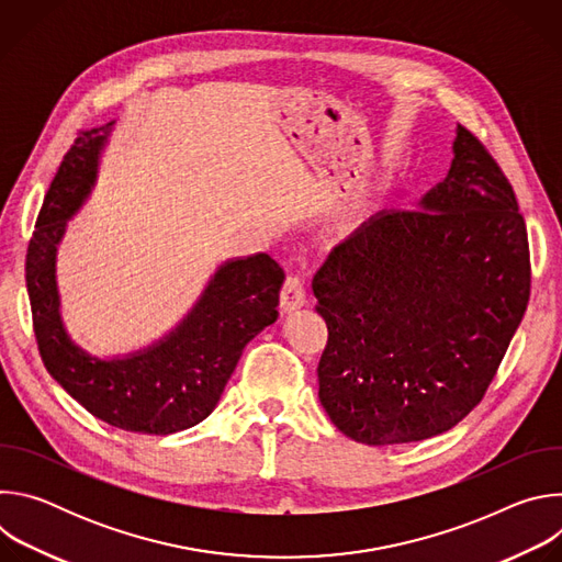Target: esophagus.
Wrapping results in <instances>:
<instances>
[{
	"mask_svg": "<svg viewBox=\"0 0 562 562\" xmlns=\"http://www.w3.org/2000/svg\"><path fill=\"white\" fill-rule=\"evenodd\" d=\"M304 282L295 276H289L280 289V311L291 313L300 306H304Z\"/></svg>",
	"mask_w": 562,
	"mask_h": 562,
	"instance_id": "esophagus-1",
	"label": "esophagus"
}]
</instances>
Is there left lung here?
<instances>
[{
    "mask_svg": "<svg viewBox=\"0 0 562 562\" xmlns=\"http://www.w3.org/2000/svg\"><path fill=\"white\" fill-rule=\"evenodd\" d=\"M327 323L319 403L351 440L418 442L485 397L531 291L527 226L487 146L458 126L453 162L414 211L340 243L313 278Z\"/></svg>",
    "mask_w": 562,
    "mask_h": 562,
    "instance_id": "left-lung-1",
    "label": "left lung"
}]
</instances>
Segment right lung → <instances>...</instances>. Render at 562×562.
I'll return each mask as SVG.
<instances>
[{
	"label": "right lung",
	"mask_w": 562,
	"mask_h": 562,
	"mask_svg": "<svg viewBox=\"0 0 562 562\" xmlns=\"http://www.w3.org/2000/svg\"><path fill=\"white\" fill-rule=\"evenodd\" d=\"M111 126L79 133L40 209L26 254L33 331L48 373L89 414L124 431L169 436L215 409L247 342L276 323L284 271L267 254L226 262L184 323L142 353L98 360L75 347L59 319L55 251L91 191Z\"/></svg>",
	"instance_id": "right-lung-1"
}]
</instances>
